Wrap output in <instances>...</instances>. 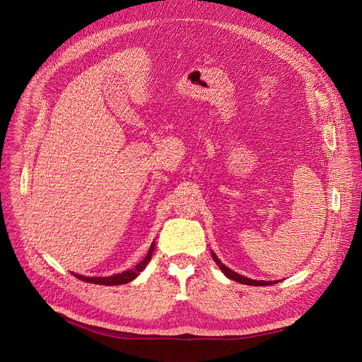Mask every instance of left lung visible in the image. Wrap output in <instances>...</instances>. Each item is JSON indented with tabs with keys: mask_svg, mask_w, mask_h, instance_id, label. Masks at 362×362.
Masks as SVG:
<instances>
[{
	"mask_svg": "<svg viewBox=\"0 0 362 362\" xmlns=\"http://www.w3.org/2000/svg\"><path fill=\"white\" fill-rule=\"evenodd\" d=\"M211 255H212V257H214V261L216 262V265L219 267V269H221V271L223 272V275H226V277H228L230 280L238 281V283H242V284H247V286H268V284H275V283H277V281H264V280H252V279H247V277H245V275L237 274L235 271H233V269H230L228 267L223 265V264L218 259V256H216L214 252H211Z\"/></svg>",
	"mask_w": 362,
	"mask_h": 362,
	"instance_id": "obj_1",
	"label": "left lung"
}]
</instances>
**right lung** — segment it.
Returning <instances> with one entry per match:
<instances>
[{"label":"right lung","mask_w":362,"mask_h":362,"mask_svg":"<svg viewBox=\"0 0 362 362\" xmlns=\"http://www.w3.org/2000/svg\"><path fill=\"white\" fill-rule=\"evenodd\" d=\"M154 247H156V243H151L150 249H148V253L146 255L144 259L136 264L134 268L131 269H127V271H122L119 274H113V275H109V277H85V275H81V274H75L72 272L76 279L82 280V281H87V283H94V284H101V286H119V284H127L132 280H135L136 277H139L140 272L147 267V264L150 262L151 256H153V250Z\"/></svg>","instance_id":"right-lung-1"}]
</instances>
